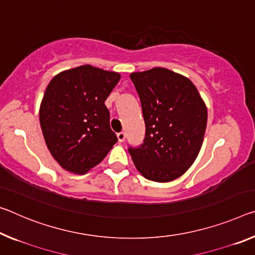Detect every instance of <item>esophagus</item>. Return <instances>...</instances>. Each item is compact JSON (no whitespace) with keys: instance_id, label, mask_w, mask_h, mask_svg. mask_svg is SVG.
Instances as JSON below:
<instances>
[{"instance_id":"esophagus-1","label":"esophagus","mask_w":255,"mask_h":255,"mask_svg":"<svg viewBox=\"0 0 255 255\" xmlns=\"http://www.w3.org/2000/svg\"><path fill=\"white\" fill-rule=\"evenodd\" d=\"M117 137H118V140L119 142H124L125 139H126V134H125L124 131H120L117 134Z\"/></svg>"}]
</instances>
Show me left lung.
<instances>
[{
  "instance_id": "left-lung-1",
  "label": "left lung",
  "mask_w": 255,
  "mask_h": 255,
  "mask_svg": "<svg viewBox=\"0 0 255 255\" xmlns=\"http://www.w3.org/2000/svg\"><path fill=\"white\" fill-rule=\"evenodd\" d=\"M145 121V138L128 147L146 179L167 183L187 171L199 154L208 111L191 80L165 68L132 72Z\"/></svg>"
}]
</instances>
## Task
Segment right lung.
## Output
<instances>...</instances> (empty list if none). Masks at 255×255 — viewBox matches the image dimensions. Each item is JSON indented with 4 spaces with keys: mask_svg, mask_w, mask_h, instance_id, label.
<instances>
[{
    "mask_svg": "<svg viewBox=\"0 0 255 255\" xmlns=\"http://www.w3.org/2000/svg\"><path fill=\"white\" fill-rule=\"evenodd\" d=\"M119 79L118 72L86 64L60 72L47 85L40 128L48 151L63 169L84 175L117 143L104 102Z\"/></svg>",
    "mask_w": 255,
    "mask_h": 255,
    "instance_id": "right-lung-1",
    "label": "right lung"
}]
</instances>
